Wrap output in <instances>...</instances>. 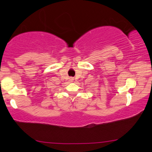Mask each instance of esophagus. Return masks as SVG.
Returning a JSON list of instances; mask_svg holds the SVG:
<instances>
[{"mask_svg":"<svg viewBox=\"0 0 152 152\" xmlns=\"http://www.w3.org/2000/svg\"><path fill=\"white\" fill-rule=\"evenodd\" d=\"M72 80H74V79H73V78H70V80H71V81H72Z\"/></svg>","mask_w":152,"mask_h":152,"instance_id":"34e87169","label":"esophagus"}]
</instances>
